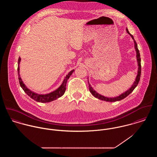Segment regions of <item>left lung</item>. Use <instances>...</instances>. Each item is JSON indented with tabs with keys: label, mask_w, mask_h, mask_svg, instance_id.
I'll return each mask as SVG.
<instances>
[{
	"label": "left lung",
	"mask_w": 157,
	"mask_h": 157,
	"mask_svg": "<svg viewBox=\"0 0 157 157\" xmlns=\"http://www.w3.org/2000/svg\"><path fill=\"white\" fill-rule=\"evenodd\" d=\"M126 31L127 33L131 36V37H132V39L134 40V47L135 51H136V60H137V63H138V73H137V75L136 77L135 78V81L134 82L133 85L131 86V87L127 90L126 91H125L124 92H123V94H120L119 96L115 97H105L104 95H102L101 94H100L99 93L97 92V91H95V90H94V88L90 86L89 81L88 82V84H89V89H90V92L92 94V95H94L95 97L103 100V101H109V102H113V101H120L121 100L123 99H124V98H126L128 95H129L133 90H134L135 88L136 87V86L138 84V82L140 81V76H141V59H140V52L139 50L138 49V46H137V44L134 38L133 37V36L132 34H131L128 31V29H126Z\"/></svg>",
	"instance_id": "8db88e82"
}]
</instances>
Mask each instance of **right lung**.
Segmentation results:
<instances>
[{
    "instance_id": "right-lung-1",
    "label": "right lung",
    "mask_w": 157,
    "mask_h": 157,
    "mask_svg": "<svg viewBox=\"0 0 157 157\" xmlns=\"http://www.w3.org/2000/svg\"><path fill=\"white\" fill-rule=\"evenodd\" d=\"M21 57H19V60H18V68H17L19 83H20L21 88L25 91V92L28 96H29L32 99L34 100L35 101H36L37 102H40V103H48V102H51L52 101H54V100L60 98L64 94V93L66 90V86H67V80L70 77V76L71 75V74L73 73V72L74 71V69L71 71L67 74V76L65 77L62 85L57 90H56L50 93H48V94H39L36 93V92L31 90L29 89H28L26 86V85L24 84V83L21 77L20 71H19V70H20L19 65L21 63Z\"/></svg>"
}]
</instances>
